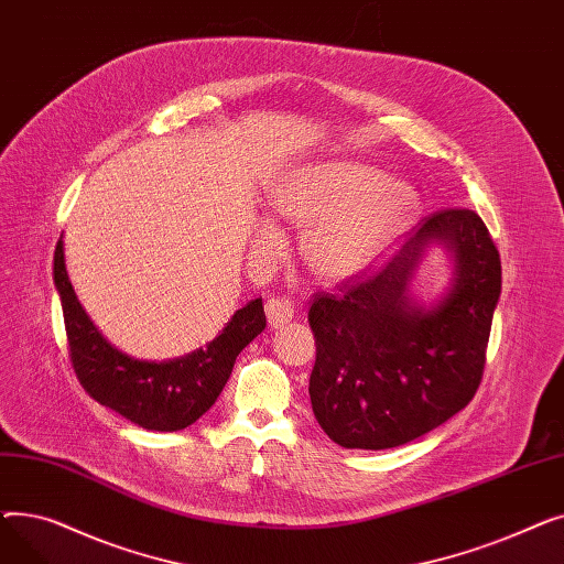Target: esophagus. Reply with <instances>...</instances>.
<instances>
[{"label": "esophagus", "mask_w": 564, "mask_h": 564, "mask_svg": "<svg viewBox=\"0 0 564 564\" xmlns=\"http://www.w3.org/2000/svg\"><path fill=\"white\" fill-rule=\"evenodd\" d=\"M264 313H267V322H270V327L279 329V327H283V324L292 322L294 306L285 297H274L264 304Z\"/></svg>", "instance_id": "1"}]
</instances>
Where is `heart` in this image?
<instances>
[{
    "instance_id": "1",
    "label": "heart",
    "mask_w": 564,
    "mask_h": 564,
    "mask_svg": "<svg viewBox=\"0 0 564 564\" xmlns=\"http://www.w3.org/2000/svg\"><path fill=\"white\" fill-rule=\"evenodd\" d=\"M276 213L308 224L304 251L317 272L349 279L377 264L419 213V194L383 171L357 162L311 164L272 189ZM274 228L260 226L270 242Z\"/></svg>"
}]
</instances>
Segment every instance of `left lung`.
<instances>
[{"label": "left lung", "mask_w": 564, "mask_h": 564, "mask_svg": "<svg viewBox=\"0 0 564 564\" xmlns=\"http://www.w3.org/2000/svg\"><path fill=\"white\" fill-rule=\"evenodd\" d=\"M430 243L454 253L456 272L444 300L425 310L408 297V281ZM498 297V249L466 207L427 217L375 274L317 292L308 393L319 427L343 448L387 451L453 419L482 381Z\"/></svg>", "instance_id": "obj_1"}]
</instances>
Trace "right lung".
Returning <instances> with one entry per match:
<instances>
[{
  "mask_svg": "<svg viewBox=\"0 0 564 564\" xmlns=\"http://www.w3.org/2000/svg\"><path fill=\"white\" fill-rule=\"evenodd\" d=\"M54 285L62 297L68 357L84 391L143 430L177 432L196 423L224 391L237 354L267 327L262 300H251L213 343L187 357L139 361L111 347L77 302L62 237L54 249Z\"/></svg>",
  "mask_w": 564,
  "mask_h": 564,
  "instance_id": "right-lung-1",
  "label": "right lung"
}]
</instances>
